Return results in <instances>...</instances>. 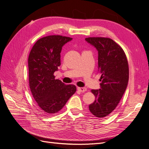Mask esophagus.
<instances>
[{"label": "esophagus", "mask_w": 149, "mask_h": 149, "mask_svg": "<svg viewBox=\"0 0 149 149\" xmlns=\"http://www.w3.org/2000/svg\"><path fill=\"white\" fill-rule=\"evenodd\" d=\"M77 90L80 92H85L86 91V88L84 87H77Z\"/></svg>", "instance_id": "34e87169"}]
</instances>
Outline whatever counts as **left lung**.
I'll return each instance as SVG.
<instances>
[{
	"instance_id": "left-lung-1",
	"label": "left lung",
	"mask_w": 149,
	"mask_h": 149,
	"mask_svg": "<svg viewBox=\"0 0 149 149\" xmlns=\"http://www.w3.org/2000/svg\"><path fill=\"white\" fill-rule=\"evenodd\" d=\"M85 40L98 51L97 70L102 81L101 89L91 91L95 101L89 109L96 117H106L118 106L127 87L128 59L123 48L111 38L93 37Z\"/></svg>"
}]
</instances>
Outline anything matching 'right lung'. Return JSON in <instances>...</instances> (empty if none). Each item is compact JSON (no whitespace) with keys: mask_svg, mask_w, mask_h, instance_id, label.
Returning <instances> with one entry per match:
<instances>
[{"mask_svg":"<svg viewBox=\"0 0 149 149\" xmlns=\"http://www.w3.org/2000/svg\"><path fill=\"white\" fill-rule=\"evenodd\" d=\"M72 38L52 35L38 39L28 58L29 84L33 97L45 114L58 112L76 91L74 85L55 79L54 72L61 64V52Z\"/></svg>","mask_w":149,"mask_h":149,"instance_id":"add662e5","label":"right lung"}]
</instances>
